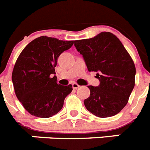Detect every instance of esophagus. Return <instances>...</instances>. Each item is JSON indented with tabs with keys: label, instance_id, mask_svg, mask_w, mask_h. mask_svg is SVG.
Segmentation results:
<instances>
[{
	"label": "esophagus",
	"instance_id": "obj_1",
	"mask_svg": "<svg viewBox=\"0 0 150 150\" xmlns=\"http://www.w3.org/2000/svg\"><path fill=\"white\" fill-rule=\"evenodd\" d=\"M71 85H72L73 89H77V88H79V87H80L79 85H78L77 83H72Z\"/></svg>",
	"mask_w": 150,
	"mask_h": 150
}]
</instances>
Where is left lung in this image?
Segmentation results:
<instances>
[{"label":"left lung","instance_id":"8db88e82","mask_svg":"<svg viewBox=\"0 0 150 150\" xmlns=\"http://www.w3.org/2000/svg\"><path fill=\"white\" fill-rule=\"evenodd\" d=\"M88 70L97 72L98 87L89 85L85 108L98 117L117 114L127 105L135 85L134 62L120 40L111 33L101 32L93 38L75 40Z\"/></svg>","mask_w":150,"mask_h":150}]
</instances>
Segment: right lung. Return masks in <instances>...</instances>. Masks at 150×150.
Returning <instances> with one entry per match:
<instances>
[{
  "instance_id": "obj_1",
  "label": "right lung",
  "mask_w": 150,
  "mask_h": 150,
  "mask_svg": "<svg viewBox=\"0 0 150 150\" xmlns=\"http://www.w3.org/2000/svg\"><path fill=\"white\" fill-rule=\"evenodd\" d=\"M74 41L40 36L23 49L12 72L16 96L31 115L52 117L63 107L72 91L71 85L57 84L55 67L59 56L72 46Z\"/></svg>"
}]
</instances>
